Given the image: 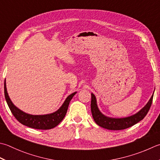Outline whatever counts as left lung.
Instances as JSON below:
<instances>
[{"instance_id": "left-lung-1", "label": "left lung", "mask_w": 160, "mask_h": 160, "mask_svg": "<svg viewBox=\"0 0 160 160\" xmlns=\"http://www.w3.org/2000/svg\"><path fill=\"white\" fill-rule=\"evenodd\" d=\"M152 98L153 95H152L151 98H150L148 103L139 112H137V114L130 116V117L116 118L106 117V116L102 114L100 112L98 106H97L96 96H94V94L92 93L91 110H92L93 120H94L96 124L98 125L99 126L108 130H121L132 126L134 124H136L140 121H142L146 117L150 108H151Z\"/></svg>"}]
</instances>
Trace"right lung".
Masks as SVG:
<instances>
[{
	"instance_id": "add662e5",
	"label": "right lung",
	"mask_w": 160,
	"mask_h": 160,
	"mask_svg": "<svg viewBox=\"0 0 160 160\" xmlns=\"http://www.w3.org/2000/svg\"><path fill=\"white\" fill-rule=\"evenodd\" d=\"M4 93L8 107L11 110L12 114L14 115V117L17 118L18 122H20L24 126L34 128V129L49 130L57 126L63 120L66 114H67L71 100L77 92H74L68 96L60 108L58 109L57 111L53 112V113L45 115L29 114L25 113L24 112L21 111V109L16 107L8 96L5 81L4 83Z\"/></svg>"
}]
</instances>
